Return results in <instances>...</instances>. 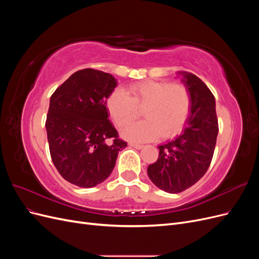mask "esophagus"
<instances>
[{
    "label": "esophagus",
    "mask_w": 259,
    "mask_h": 259,
    "mask_svg": "<svg viewBox=\"0 0 259 259\" xmlns=\"http://www.w3.org/2000/svg\"><path fill=\"white\" fill-rule=\"evenodd\" d=\"M130 146L131 147H133V148H135V149H142V148H144V146L143 145H140V144H135V143H130Z\"/></svg>",
    "instance_id": "obj_1"
}]
</instances>
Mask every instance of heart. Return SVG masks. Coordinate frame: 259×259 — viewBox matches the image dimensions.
I'll return each instance as SVG.
<instances>
[{
    "label": "heart",
    "mask_w": 259,
    "mask_h": 259,
    "mask_svg": "<svg viewBox=\"0 0 259 259\" xmlns=\"http://www.w3.org/2000/svg\"><path fill=\"white\" fill-rule=\"evenodd\" d=\"M108 110L117 126L134 120L144 110L147 120L130 123L121 134L134 142H147L161 135L171 137L182 131L191 110V96L186 86L161 81L132 85L128 95L115 90L108 98Z\"/></svg>",
    "instance_id": "heart-1"
}]
</instances>
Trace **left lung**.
I'll return each mask as SVG.
<instances>
[{
    "label": "left lung",
    "instance_id": "8db88e82",
    "mask_svg": "<svg viewBox=\"0 0 259 259\" xmlns=\"http://www.w3.org/2000/svg\"><path fill=\"white\" fill-rule=\"evenodd\" d=\"M191 96L190 116L182 134L159 146V158L148 166L151 182L168 193L182 192L206 173L218 135L215 97L193 73L179 71Z\"/></svg>",
    "mask_w": 259,
    "mask_h": 259
}]
</instances>
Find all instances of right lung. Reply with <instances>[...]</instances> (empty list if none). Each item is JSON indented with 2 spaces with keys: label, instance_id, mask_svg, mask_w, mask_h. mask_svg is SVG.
<instances>
[{
  "label": "right lung",
  "instance_id": "obj_1",
  "mask_svg": "<svg viewBox=\"0 0 259 259\" xmlns=\"http://www.w3.org/2000/svg\"><path fill=\"white\" fill-rule=\"evenodd\" d=\"M116 85L110 73L83 69L51 97L45 126L52 160L59 174L77 187L103 183L127 146L109 121L106 107Z\"/></svg>",
  "mask_w": 259,
  "mask_h": 259
}]
</instances>
